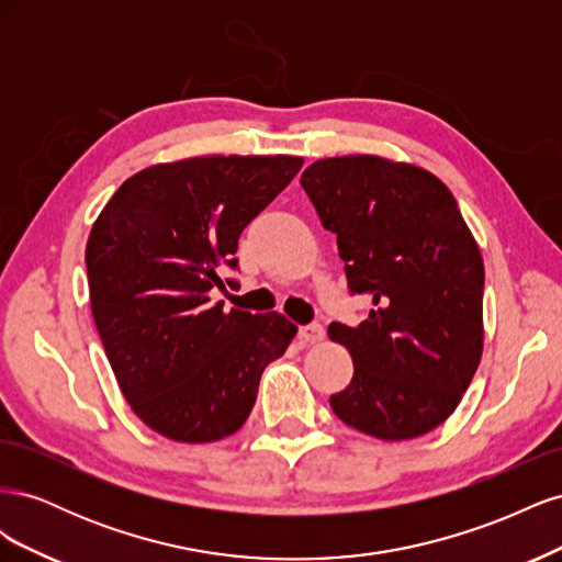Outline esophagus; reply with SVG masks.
Returning <instances> with one entry per match:
<instances>
[{
    "label": "esophagus",
    "mask_w": 562,
    "mask_h": 562,
    "mask_svg": "<svg viewBox=\"0 0 562 562\" xmlns=\"http://www.w3.org/2000/svg\"><path fill=\"white\" fill-rule=\"evenodd\" d=\"M297 337L302 339V342L316 345V342H321V339H323V328L318 326V323H312V326H302L297 330Z\"/></svg>",
    "instance_id": "esophagus-1"
}]
</instances>
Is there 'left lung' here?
Masks as SVG:
<instances>
[{
  "label": "left lung",
  "instance_id": "8db88e82",
  "mask_svg": "<svg viewBox=\"0 0 562 562\" xmlns=\"http://www.w3.org/2000/svg\"><path fill=\"white\" fill-rule=\"evenodd\" d=\"M300 184L337 236L349 293L370 300L356 328L328 326L353 361L333 413L382 440L429 434L483 353L485 269L452 192L424 168L370 155L318 159Z\"/></svg>",
  "mask_w": 562,
  "mask_h": 562
}]
</instances>
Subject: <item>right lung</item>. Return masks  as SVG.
<instances>
[{
    "label": "right lung",
    "instance_id": "1",
    "mask_svg": "<svg viewBox=\"0 0 562 562\" xmlns=\"http://www.w3.org/2000/svg\"><path fill=\"white\" fill-rule=\"evenodd\" d=\"M300 157H194L128 178L87 244L91 312L124 398L149 429L213 443L248 419L265 368L291 345L285 316L225 310L250 220L300 171Z\"/></svg>",
    "mask_w": 562,
    "mask_h": 562
}]
</instances>
